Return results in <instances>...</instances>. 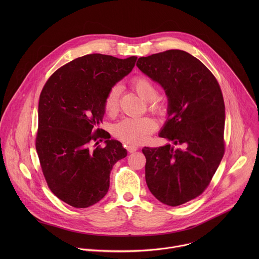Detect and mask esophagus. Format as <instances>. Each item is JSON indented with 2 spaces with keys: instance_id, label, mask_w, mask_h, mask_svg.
<instances>
[{
  "instance_id": "1",
  "label": "esophagus",
  "mask_w": 259,
  "mask_h": 259,
  "mask_svg": "<svg viewBox=\"0 0 259 259\" xmlns=\"http://www.w3.org/2000/svg\"><path fill=\"white\" fill-rule=\"evenodd\" d=\"M127 151H128V153H135L136 151H137V147L135 146V145H132V144H129V145H127Z\"/></svg>"
}]
</instances>
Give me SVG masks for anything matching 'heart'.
<instances>
[{"instance_id":"heart-1","label":"heart","mask_w":259,"mask_h":259,"mask_svg":"<svg viewBox=\"0 0 259 259\" xmlns=\"http://www.w3.org/2000/svg\"><path fill=\"white\" fill-rule=\"evenodd\" d=\"M131 87L145 101H147L149 110L160 117L168 112L166 101L159 97V88L150 78L144 75H137L131 79ZM120 85H114L107 91L103 108L108 116H115L120 105ZM158 129V123L151 117L125 118L115 124L113 127L114 136L129 144H142L150 139L151 135Z\"/></svg>"}]
</instances>
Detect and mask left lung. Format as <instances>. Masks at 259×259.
<instances>
[{
  "mask_svg": "<svg viewBox=\"0 0 259 259\" xmlns=\"http://www.w3.org/2000/svg\"><path fill=\"white\" fill-rule=\"evenodd\" d=\"M136 65L168 96L170 118L159 136L184 146L144 147L147 188L163 204L179 206L204 193L225 155L223 92L213 73L186 51L140 57Z\"/></svg>",
  "mask_w": 259,
  "mask_h": 259,
  "instance_id": "obj_1",
  "label": "left lung"
}]
</instances>
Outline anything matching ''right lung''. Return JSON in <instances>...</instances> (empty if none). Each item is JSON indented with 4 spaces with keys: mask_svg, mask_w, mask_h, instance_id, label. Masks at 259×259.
Returning a JSON list of instances; mask_svg holds the SVG:
<instances>
[{
    "mask_svg": "<svg viewBox=\"0 0 259 259\" xmlns=\"http://www.w3.org/2000/svg\"><path fill=\"white\" fill-rule=\"evenodd\" d=\"M136 59L78 57L55 70L42 89L35 150L48 188L72 207L99 202L108 191L113 166L127 156L122 143L98 125L107 91L128 75ZM103 139L107 145L97 146Z\"/></svg>",
    "mask_w": 259,
    "mask_h": 259,
    "instance_id": "1",
    "label": "right lung"
}]
</instances>
